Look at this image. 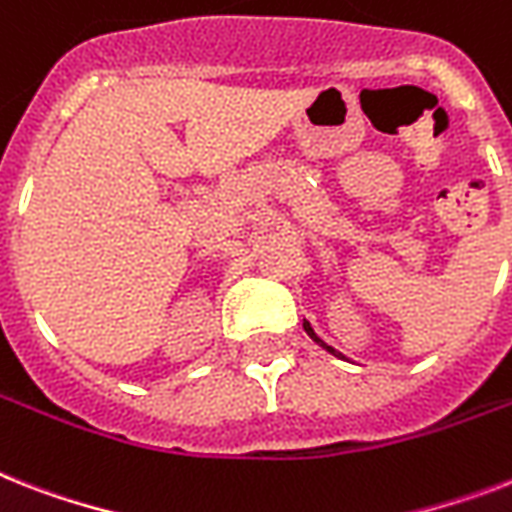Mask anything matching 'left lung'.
I'll return each instance as SVG.
<instances>
[{
    "label": "left lung",
    "instance_id": "left-lung-1",
    "mask_svg": "<svg viewBox=\"0 0 512 512\" xmlns=\"http://www.w3.org/2000/svg\"><path fill=\"white\" fill-rule=\"evenodd\" d=\"M302 328H305V331H307V336H310V339H313V342L315 344H321V347H323V350H326V352H331V355H336V357H344L342 355V352H336L334 350V347H328V344L326 342H323V339H321V336H318V334H315V331H313V326H310V323H302Z\"/></svg>",
    "mask_w": 512,
    "mask_h": 512
}]
</instances>
